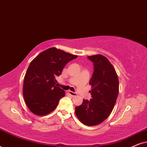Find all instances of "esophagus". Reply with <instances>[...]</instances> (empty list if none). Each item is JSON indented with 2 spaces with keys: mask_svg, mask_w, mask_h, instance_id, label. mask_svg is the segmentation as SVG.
Masks as SVG:
<instances>
[{
  "mask_svg": "<svg viewBox=\"0 0 147 147\" xmlns=\"http://www.w3.org/2000/svg\"><path fill=\"white\" fill-rule=\"evenodd\" d=\"M68 93H69L70 95L71 96H77L78 95V94L76 93V92H72V91H68Z\"/></svg>",
  "mask_w": 147,
  "mask_h": 147,
  "instance_id": "1",
  "label": "esophagus"
}]
</instances>
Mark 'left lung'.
I'll list each match as a JSON object with an SVG mask.
<instances>
[{
    "label": "left lung",
    "instance_id": "left-lung-1",
    "mask_svg": "<svg viewBox=\"0 0 147 147\" xmlns=\"http://www.w3.org/2000/svg\"><path fill=\"white\" fill-rule=\"evenodd\" d=\"M93 62L94 72L90 80L92 98L84 100L76 107V114L82 123L95 126L105 120L113 110L119 91V81L113 66L102 55L88 56Z\"/></svg>",
    "mask_w": 147,
    "mask_h": 147
}]
</instances>
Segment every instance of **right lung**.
<instances>
[{
  "instance_id": "right-lung-1",
  "label": "right lung",
  "mask_w": 147,
  "mask_h": 147,
  "mask_svg": "<svg viewBox=\"0 0 147 147\" xmlns=\"http://www.w3.org/2000/svg\"><path fill=\"white\" fill-rule=\"evenodd\" d=\"M78 56L55 47L39 53L31 62L23 84V97L29 109L38 116L53 111L65 92L55 86L66 64Z\"/></svg>"
}]
</instances>
